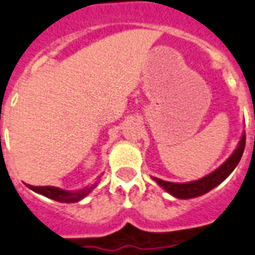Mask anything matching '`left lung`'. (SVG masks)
<instances>
[{
    "label": "left lung",
    "mask_w": 255,
    "mask_h": 255,
    "mask_svg": "<svg viewBox=\"0 0 255 255\" xmlns=\"http://www.w3.org/2000/svg\"><path fill=\"white\" fill-rule=\"evenodd\" d=\"M244 148H245V131L243 132L241 139L239 140V144L232 152L231 156L227 160L212 171L210 174L205 175V177L200 178L197 180H192V182H186V183H174V182H166L160 178L152 177V179L161 187L164 188L167 193H170L175 199H193V197H199V196L205 195L209 191H212L217 186L223 182L226 178L235 170V167L239 165L241 160V156L244 153Z\"/></svg>",
    "instance_id": "8db88e82"
}]
</instances>
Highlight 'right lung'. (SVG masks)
<instances>
[{"instance_id": "right-lung-1", "label": "right lung", "mask_w": 255, "mask_h": 255, "mask_svg": "<svg viewBox=\"0 0 255 255\" xmlns=\"http://www.w3.org/2000/svg\"><path fill=\"white\" fill-rule=\"evenodd\" d=\"M99 179L101 177L98 178V180H95L94 183L90 184V186H86L81 190L76 191H67L59 188V187H53V186H30V184H25V186L32 190L33 192L38 193V195H42L47 199L55 200L58 202H67V204H71V202H78L84 200L91 191H94L95 187L99 183Z\"/></svg>"}]
</instances>
